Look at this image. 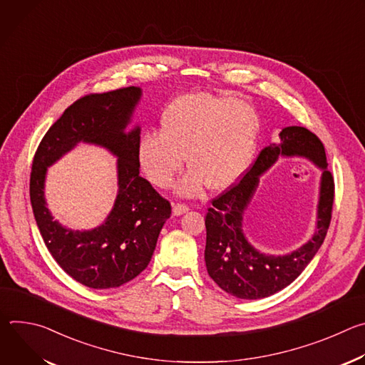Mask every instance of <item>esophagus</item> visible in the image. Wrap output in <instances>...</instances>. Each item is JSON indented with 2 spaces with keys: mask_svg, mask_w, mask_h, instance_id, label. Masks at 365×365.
Returning <instances> with one entry per match:
<instances>
[{
  "mask_svg": "<svg viewBox=\"0 0 365 365\" xmlns=\"http://www.w3.org/2000/svg\"><path fill=\"white\" fill-rule=\"evenodd\" d=\"M187 211H189V206L185 205V203H175L173 205V214L175 215H183Z\"/></svg>",
  "mask_w": 365,
  "mask_h": 365,
  "instance_id": "obj_1",
  "label": "esophagus"
}]
</instances>
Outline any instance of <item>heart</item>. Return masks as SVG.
Listing matches in <instances>:
<instances>
[{
	"mask_svg": "<svg viewBox=\"0 0 365 365\" xmlns=\"http://www.w3.org/2000/svg\"><path fill=\"white\" fill-rule=\"evenodd\" d=\"M259 117L247 102L210 92L186 93L170 102L158 131L145 133L137 145L138 165L150 183L160 189L179 185L186 196L206 185L221 190L234 185L250 168L258 144Z\"/></svg>",
	"mask_w": 365,
	"mask_h": 365,
	"instance_id": "obj_1",
	"label": "heart"
}]
</instances>
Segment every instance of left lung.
Listing matches in <instances>:
<instances>
[{
    "label": "left lung",
    "instance_id": "1",
    "mask_svg": "<svg viewBox=\"0 0 365 365\" xmlns=\"http://www.w3.org/2000/svg\"><path fill=\"white\" fill-rule=\"evenodd\" d=\"M280 141L259 151L244 178L211 200L205 217L207 274L227 293L240 299H263L294 282L321 248L332 218L335 183L327 169L322 141L304 127H286ZM279 155H303L324 170L319 204L317 232L299 250L286 256H269L257 252L245 240L242 215L255 191L259 175L271 167Z\"/></svg>",
    "mask_w": 365,
    "mask_h": 365
}]
</instances>
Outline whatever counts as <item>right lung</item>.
I'll use <instances>...</instances> for the list:
<instances>
[{
  "mask_svg": "<svg viewBox=\"0 0 365 365\" xmlns=\"http://www.w3.org/2000/svg\"><path fill=\"white\" fill-rule=\"evenodd\" d=\"M141 89L120 88L75 101L41 138L30 173V202L43 241L56 263L91 289L120 287L150 263L172 214L168 199L140 176V128L125 133ZM79 140L108 148L119 158V195L112 214L92 232H72L49 215L43 200L46 168Z\"/></svg>",
  "mask_w": 365,
  "mask_h": 365,
  "instance_id": "add662e5",
  "label": "right lung"
}]
</instances>
